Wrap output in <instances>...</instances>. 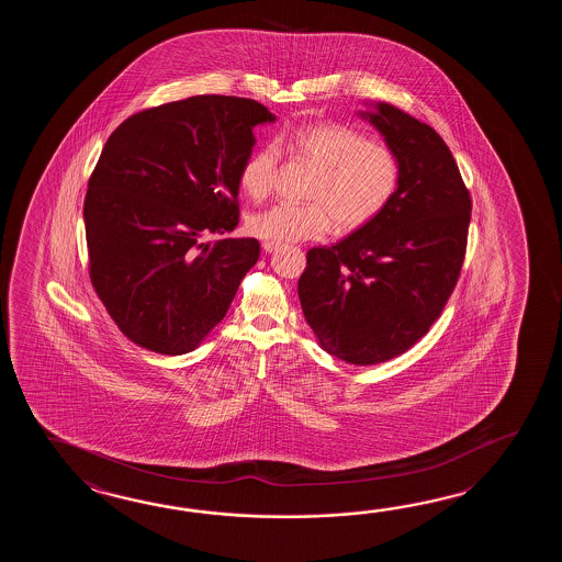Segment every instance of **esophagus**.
Segmentation results:
<instances>
[{"mask_svg":"<svg viewBox=\"0 0 562 562\" xmlns=\"http://www.w3.org/2000/svg\"><path fill=\"white\" fill-rule=\"evenodd\" d=\"M279 249V245L277 243H271V240H265L263 243V251L265 252H276Z\"/></svg>","mask_w":562,"mask_h":562,"instance_id":"34e87169","label":"esophagus"}]
</instances>
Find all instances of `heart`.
<instances>
[{"label": "heart", "instance_id": "heart-1", "mask_svg": "<svg viewBox=\"0 0 562 562\" xmlns=\"http://www.w3.org/2000/svg\"><path fill=\"white\" fill-rule=\"evenodd\" d=\"M281 153L311 165L315 177L305 194L311 203H279L249 216V233L277 245L323 239L334 223L341 231L366 227L390 206L402 182V165L390 146L371 143L349 124L319 122L279 134L276 144L247 156L239 182L252 201L273 191Z\"/></svg>", "mask_w": 562, "mask_h": 562}]
</instances>
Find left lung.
<instances>
[{"label":"left lung","instance_id":"8db88e82","mask_svg":"<svg viewBox=\"0 0 562 562\" xmlns=\"http://www.w3.org/2000/svg\"><path fill=\"white\" fill-rule=\"evenodd\" d=\"M361 116L400 158V189L370 225L310 249L297 291L327 353L373 366L406 353L442 315L464 263L472 199L431 126L385 102Z\"/></svg>","mask_w":562,"mask_h":562}]
</instances>
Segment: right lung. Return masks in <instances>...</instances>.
Listing matches in <instances>:
<instances>
[{
    "label": "right lung",
    "mask_w": 562,
    "mask_h": 562,
    "mask_svg": "<svg viewBox=\"0 0 562 562\" xmlns=\"http://www.w3.org/2000/svg\"><path fill=\"white\" fill-rule=\"evenodd\" d=\"M273 120L251 98L192 95L140 110L110 134L86 192L88 269L132 344L182 356L227 315L261 247L203 239L237 227L252 128Z\"/></svg>",
    "instance_id": "1"
}]
</instances>
